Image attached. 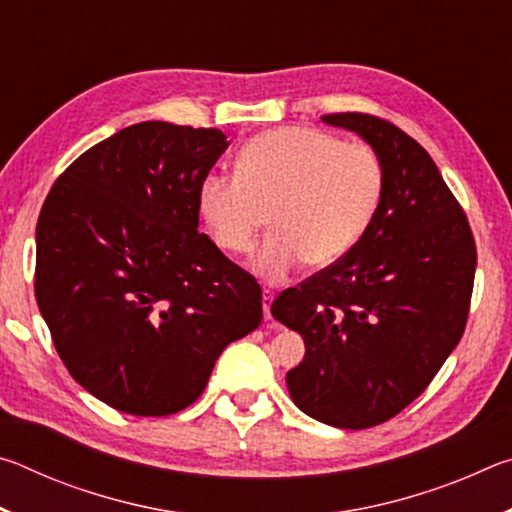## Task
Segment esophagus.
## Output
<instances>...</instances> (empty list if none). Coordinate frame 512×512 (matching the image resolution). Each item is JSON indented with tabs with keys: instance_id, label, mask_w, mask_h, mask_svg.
<instances>
[{
	"instance_id": "obj_1",
	"label": "esophagus",
	"mask_w": 512,
	"mask_h": 512,
	"mask_svg": "<svg viewBox=\"0 0 512 512\" xmlns=\"http://www.w3.org/2000/svg\"><path fill=\"white\" fill-rule=\"evenodd\" d=\"M262 307H264V318L266 320H271V305H273V298H275V293L271 291V289H264V293H262Z\"/></svg>"
}]
</instances>
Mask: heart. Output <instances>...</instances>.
Masks as SVG:
<instances>
[{"label":"heart","instance_id":"heart-1","mask_svg":"<svg viewBox=\"0 0 512 512\" xmlns=\"http://www.w3.org/2000/svg\"><path fill=\"white\" fill-rule=\"evenodd\" d=\"M384 187V164L372 146L284 126L241 149L235 176H207L198 203L216 246L230 255L253 248L268 216L273 232L253 268L282 282L302 262L327 268L348 255L375 219Z\"/></svg>","mask_w":512,"mask_h":512}]
</instances>
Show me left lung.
Returning a JSON list of instances; mask_svg holds the SVG:
<instances>
[{"label":"left lung","mask_w":512,"mask_h":512,"mask_svg":"<svg viewBox=\"0 0 512 512\" xmlns=\"http://www.w3.org/2000/svg\"><path fill=\"white\" fill-rule=\"evenodd\" d=\"M386 171L384 198L348 255L273 300L271 314L305 341L287 372L302 413L339 429L395 418L424 393L461 341L474 289L470 221L436 162L391 121L332 112Z\"/></svg>","instance_id":"1"}]
</instances>
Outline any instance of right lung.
Listing matches in <instances>:
<instances>
[{"instance_id": "add662e5", "label": "right lung", "mask_w": 512, "mask_h": 512, "mask_svg": "<svg viewBox=\"0 0 512 512\" xmlns=\"http://www.w3.org/2000/svg\"><path fill=\"white\" fill-rule=\"evenodd\" d=\"M219 128L142 121L94 144L49 189L36 300L60 361L117 411L160 418L205 391L262 323V287L198 232Z\"/></svg>"}]
</instances>
